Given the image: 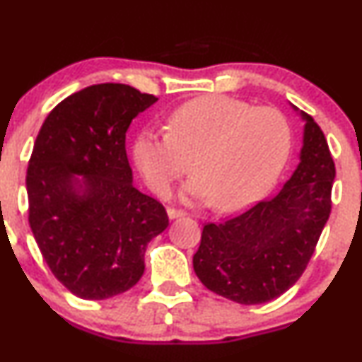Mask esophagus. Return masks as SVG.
Returning a JSON list of instances; mask_svg holds the SVG:
<instances>
[{
  "label": "esophagus",
  "instance_id": "1",
  "mask_svg": "<svg viewBox=\"0 0 362 362\" xmlns=\"http://www.w3.org/2000/svg\"><path fill=\"white\" fill-rule=\"evenodd\" d=\"M168 212V217L170 219H178V217H185L187 212L184 211V209H175V207H168L167 209Z\"/></svg>",
  "mask_w": 362,
  "mask_h": 362
}]
</instances>
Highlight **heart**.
<instances>
[{
  "label": "heart",
  "mask_w": 362,
  "mask_h": 362,
  "mask_svg": "<svg viewBox=\"0 0 362 362\" xmlns=\"http://www.w3.org/2000/svg\"><path fill=\"white\" fill-rule=\"evenodd\" d=\"M291 146L286 117L275 107L223 94L195 98L170 112L167 133L143 132L134 162L148 185L163 194L189 168L187 194L236 211L275 184Z\"/></svg>",
  "instance_id": "1"
}]
</instances>
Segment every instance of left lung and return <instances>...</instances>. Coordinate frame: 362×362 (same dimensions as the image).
I'll return each mask as SVG.
<instances>
[{
	"instance_id": "1",
	"label": "left lung",
	"mask_w": 362,
	"mask_h": 362,
	"mask_svg": "<svg viewBox=\"0 0 362 362\" xmlns=\"http://www.w3.org/2000/svg\"><path fill=\"white\" fill-rule=\"evenodd\" d=\"M300 163L272 199L223 223H207L194 255L199 280L221 297L258 305L285 293L305 272L332 209L335 163L312 116Z\"/></svg>"
}]
</instances>
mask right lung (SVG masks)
<instances>
[{"instance_id":"1","label":"right lung","mask_w":362,"mask_h":362,"mask_svg":"<svg viewBox=\"0 0 362 362\" xmlns=\"http://www.w3.org/2000/svg\"><path fill=\"white\" fill-rule=\"evenodd\" d=\"M158 101L126 84H95L43 121L27 170L28 223L54 276L76 297L124 293L145 272L148 243L168 226L158 200L133 187L126 132ZM82 175L79 193L73 175Z\"/></svg>"}]
</instances>
